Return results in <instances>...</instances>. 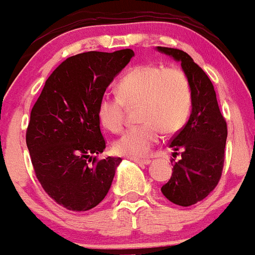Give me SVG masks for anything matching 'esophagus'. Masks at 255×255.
<instances>
[{
  "label": "esophagus",
  "mask_w": 255,
  "mask_h": 255,
  "mask_svg": "<svg viewBox=\"0 0 255 255\" xmlns=\"http://www.w3.org/2000/svg\"><path fill=\"white\" fill-rule=\"evenodd\" d=\"M133 162H135V163H137V164H149L151 163V159H137V158H133L132 159Z\"/></svg>",
  "instance_id": "1"
}]
</instances>
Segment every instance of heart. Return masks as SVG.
<instances>
[{"label": "heart", "instance_id": "1", "mask_svg": "<svg viewBox=\"0 0 255 255\" xmlns=\"http://www.w3.org/2000/svg\"><path fill=\"white\" fill-rule=\"evenodd\" d=\"M138 104V122L113 145L117 154L130 158L148 156L163 131L167 135L184 128L193 108V89L183 70L137 65L120 78L118 94L101 97L97 115L107 130L119 132L124 125L125 107Z\"/></svg>", "mask_w": 255, "mask_h": 255}]
</instances>
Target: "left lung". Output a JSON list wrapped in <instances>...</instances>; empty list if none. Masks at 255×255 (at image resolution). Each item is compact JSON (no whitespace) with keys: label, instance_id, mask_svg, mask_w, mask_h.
<instances>
[{"label":"left lung","instance_id":"obj_1","mask_svg":"<svg viewBox=\"0 0 255 255\" xmlns=\"http://www.w3.org/2000/svg\"><path fill=\"white\" fill-rule=\"evenodd\" d=\"M182 65L193 89V109L169 147L180 159L173 166L170 179L161 188L169 201L190 206L205 199L219 184L225 162L227 124L220 112L214 85L199 65L179 49L157 46Z\"/></svg>","mask_w":255,"mask_h":255}]
</instances>
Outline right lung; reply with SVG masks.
<instances>
[{
    "instance_id": "obj_1",
    "label": "right lung",
    "mask_w": 255,
    "mask_h": 255,
    "mask_svg": "<svg viewBox=\"0 0 255 255\" xmlns=\"http://www.w3.org/2000/svg\"><path fill=\"white\" fill-rule=\"evenodd\" d=\"M133 55L124 49L69 57L49 76L31 109L25 141L34 172L65 209L87 211L108 194L122 158L94 157L106 148L97 107Z\"/></svg>"
}]
</instances>
